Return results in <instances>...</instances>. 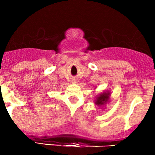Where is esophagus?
<instances>
[{
    "mask_svg": "<svg viewBox=\"0 0 155 155\" xmlns=\"http://www.w3.org/2000/svg\"><path fill=\"white\" fill-rule=\"evenodd\" d=\"M72 82H73V83H76V82H77V81H76V79H73V80H72Z\"/></svg>",
    "mask_w": 155,
    "mask_h": 155,
    "instance_id": "34e87169",
    "label": "esophagus"
}]
</instances>
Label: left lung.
<instances>
[{
    "mask_svg": "<svg viewBox=\"0 0 155 155\" xmlns=\"http://www.w3.org/2000/svg\"><path fill=\"white\" fill-rule=\"evenodd\" d=\"M110 96L111 93L109 92V91H104L102 93L99 94L98 95H97L94 102L98 107H103V106L106 105L109 102V99H110Z\"/></svg>",
    "mask_w": 155,
    "mask_h": 155,
    "instance_id": "obj_1",
    "label": "left lung"
}]
</instances>
